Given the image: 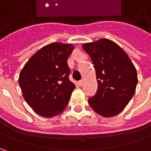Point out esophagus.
Instances as JSON below:
<instances>
[{
	"mask_svg": "<svg viewBox=\"0 0 151 151\" xmlns=\"http://www.w3.org/2000/svg\"><path fill=\"white\" fill-rule=\"evenodd\" d=\"M83 83H84V81H83V80H81V81H78V85L80 86H81L83 85Z\"/></svg>",
	"mask_w": 151,
	"mask_h": 151,
	"instance_id": "1",
	"label": "esophagus"
}]
</instances>
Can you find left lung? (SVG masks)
Wrapping results in <instances>:
<instances>
[{
  "mask_svg": "<svg viewBox=\"0 0 151 151\" xmlns=\"http://www.w3.org/2000/svg\"><path fill=\"white\" fill-rule=\"evenodd\" d=\"M96 70L98 88L89 97V105L103 117L122 112L133 97L136 88L137 71L128 55L116 43L101 38L83 44Z\"/></svg>",
  "mask_w": 151,
  "mask_h": 151,
  "instance_id": "obj_1",
  "label": "left lung"
}]
</instances>
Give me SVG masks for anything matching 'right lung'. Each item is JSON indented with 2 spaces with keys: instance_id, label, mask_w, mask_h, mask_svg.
Instances as JSON below:
<instances>
[{
  "instance_id": "1",
  "label": "right lung",
  "mask_w": 151,
  "mask_h": 151,
  "mask_svg": "<svg viewBox=\"0 0 151 151\" xmlns=\"http://www.w3.org/2000/svg\"><path fill=\"white\" fill-rule=\"evenodd\" d=\"M72 44L52 43L36 52L19 76V86L27 103L38 115L52 118L66 107L75 84L70 79L67 59Z\"/></svg>"
}]
</instances>
